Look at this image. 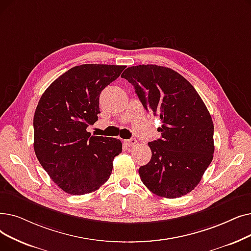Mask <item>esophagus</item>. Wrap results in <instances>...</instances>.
Returning <instances> with one entry per match:
<instances>
[{
	"instance_id": "obj_1",
	"label": "esophagus",
	"mask_w": 251,
	"mask_h": 251,
	"mask_svg": "<svg viewBox=\"0 0 251 251\" xmlns=\"http://www.w3.org/2000/svg\"><path fill=\"white\" fill-rule=\"evenodd\" d=\"M136 143H137V140H136L135 138H130V139L124 140V144H125L126 146H128V147H132V146H134Z\"/></svg>"
}]
</instances>
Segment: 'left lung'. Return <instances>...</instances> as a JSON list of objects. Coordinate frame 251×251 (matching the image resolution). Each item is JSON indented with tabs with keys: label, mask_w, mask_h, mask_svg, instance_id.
Returning a JSON list of instances; mask_svg holds the SVG:
<instances>
[{
	"label": "left lung",
	"mask_w": 251,
	"mask_h": 251,
	"mask_svg": "<svg viewBox=\"0 0 251 251\" xmlns=\"http://www.w3.org/2000/svg\"><path fill=\"white\" fill-rule=\"evenodd\" d=\"M134 87L147 111L160 117V139L151 141V158L138 173L160 197L193 191L213 159V122L193 85L177 72L156 64L130 67L121 75Z\"/></svg>",
	"instance_id": "obj_1"
}]
</instances>
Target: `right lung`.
Here are the masks:
<instances>
[{
	"label": "right lung",
	"mask_w": 251,
	"mask_h": 251,
	"mask_svg": "<svg viewBox=\"0 0 251 251\" xmlns=\"http://www.w3.org/2000/svg\"><path fill=\"white\" fill-rule=\"evenodd\" d=\"M125 65L81 64L41 96L34 116V150L51 179L71 195L89 194L110 178L120 139L87 132L100 113V95Z\"/></svg>",
	"instance_id": "add662e5"
}]
</instances>
